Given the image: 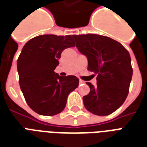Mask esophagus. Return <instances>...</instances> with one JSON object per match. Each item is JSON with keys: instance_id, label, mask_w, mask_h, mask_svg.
Masks as SVG:
<instances>
[{"instance_id": "1", "label": "esophagus", "mask_w": 147, "mask_h": 147, "mask_svg": "<svg viewBox=\"0 0 147 147\" xmlns=\"http://www.w3.org/2000/svg\"><path fill=\"white\" fill-rule=\"evenodd\" d=\"M79 83H80V84H83V83H85V82L83 80H82V79H79Z\"/></svg>"}]
</instances>
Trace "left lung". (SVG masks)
<instances>
[{"mask_svg": "<svg viewBox=\"0 0 147 147\" xmlns=\"http://www.w3.org/2000/svg\"><path fill=\"white\" fill-rule=\"evenodd\" d=\"M76 47L88 58V70L97 75V85L90 82L89 94L83 97L85 108L98 116L112 114L127 97L133 76L127 49L116 40L97 34L73 36Z\"/></svg>", "mask_w": 147, "mask_h": 147, "instance_id": "obj_1", "label": "left lung"}]
</instances>
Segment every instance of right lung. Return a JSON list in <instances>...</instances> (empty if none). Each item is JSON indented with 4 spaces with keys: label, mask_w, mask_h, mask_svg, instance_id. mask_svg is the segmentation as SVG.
Here are the masks:
<instances>
[{
    "label": "right lung",
    "mask_w": 147,
    "mask_h": 147,
    "mask_svg": "<svg viewBox=\"0 0 147 147\" xmlns=\"http://www.w3.org/2000/svg\"><path fill=\"white\" fill-rule=\"evenodd\" d=\"M76 46L72 36L41 35L24 45L17 59L20 87L37 114L53 116L64 110L69 93L78 86L76 76H59L55 67L64 49Z\"/></svg>",
    "instance_id": "obj_1"
}]
</instances>
